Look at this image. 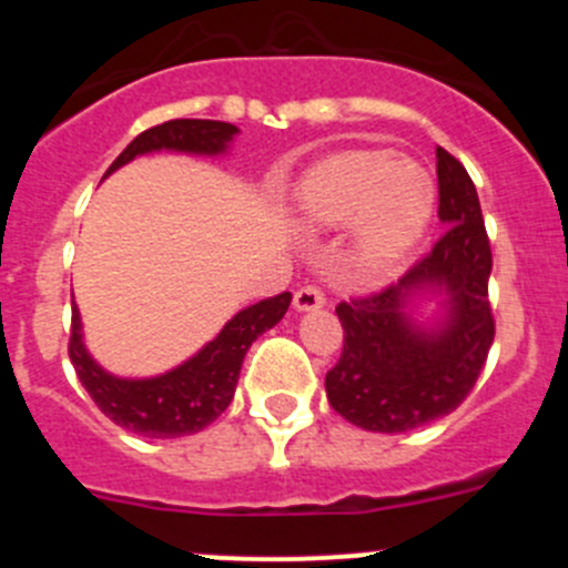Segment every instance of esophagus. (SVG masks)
Wrapping results in <instances>:
<instances>
[{
  "mask_svg": "<svg viewBox=\"0 0 568 568\" xmlns=\"http://www.w3.org/2000/svg\"><path fill=\"white\" fill-rule=\"evenodd\" d=\"M324 305H326V296L316 283L302 285V288L294 294L296 311H318V307H324Z\"/></svg>",
  "mask_w": 568,
  "mask_h": 568,
  "instance_id": "esophagus-1",
  "label": "esophagus"
}]
</instances>
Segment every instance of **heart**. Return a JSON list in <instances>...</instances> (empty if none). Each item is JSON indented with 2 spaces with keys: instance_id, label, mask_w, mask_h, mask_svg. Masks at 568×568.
<instances>
[{
  "instance_id": "heart-1",
  "label": "heart",
  "mask_w": 568,
  "mask_h": 568,
  "mask_svg": "<svg viewBox=\"0 0 568 568\" xmlns=\"http://www.w3.org/2000/svg\"><path fill=\"white\" fill-rule=\"evenodd\" d=\"M296 205L316 227L354 222V266L382 272L426 233L434 183L409 159H393L385 151H346L326 156L302 175Z\"/></svg>"
}]
</instances>
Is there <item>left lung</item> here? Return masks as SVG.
I'll list each match as a JSON object with an SVG mask.
<instances>
[{
	"mask_svg": "<svg viewBox=\"0 0 568 568\" xmlns=\"http://www.w3.org/2000/svg\"><path fill=\"white\" fill-rule=\"evenodd\" d=\"M437 183L445 233L432 252L398 283L335 307L343 352L326 374V398L365 432L400 434L450 415L478 382L495 341L491 247L478 192L445 148H437ZM423 290L446 296L437 327L410 318Z\"/></svg>",
	"mask_w": 568,
	"mask_h": 568,
	"instance_id": "1",
	"label": "left lung"
}]
</instances>
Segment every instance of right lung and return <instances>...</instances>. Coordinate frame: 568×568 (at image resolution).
<instances>
[{
	"instance_id": "right-lung-1",
	"label": "right lung",
	"mask_w": 568,
	"mask_h": 568,
	"mask_svg": "<svg viewBox=\"0 0 568 568\" xmlns=\"http://www.w3.org/2000/svg\"><path fill=\"white\" fill-rule=\"evenodd\" d=\"M236 134V125L222 123V120H168V123L153 125L134 136L129 148L114 159L106 175L129 164L134 156L151 151L216 156V153H225L227 142ZM291 294L283 291V294L261 300L257 305L244 307L192 359L168 374L153 376V379H118V376L106 374L84 348L82 318L73 307L68 357L95 406L120 428L140 434V437H186V434L203 432L227 409L252 341L272 329L285 316Z\"/></svg>"
}]
</instances>
